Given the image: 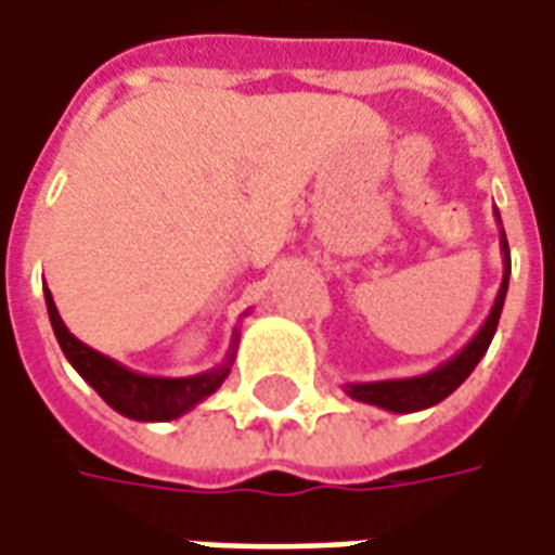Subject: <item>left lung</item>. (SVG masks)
Listing matches in <instances>:
<instances>
[{"mask_svg":"<svg viewBox=\"0 0 555 555\" xmlns=\"http://www.w3.org/2000/svg\"><path fill=\"white\" fill-rule=\"evenodd\" d=\"M495 222L502 224L499 210H495ZM499 246H502V267H505L502 270V285H499L490 315H487V321L480 324V331L472 336V343L463 351H456L451 360H444L441 366L424 372V375L387 378V382H351V385H345V393L351 399H358V402H370V405H378L385 412L397 414L421 412V409H429V405H436L444 397H451L453 390L472 375L480 358L487 354V348H490L495 336V327H499V315H502L507 294V276H511V251H507L505 228L499 231Z\"/></svg>","mask_w":555,"mask_h":555,"instance_id":"left-lung-1","label":"left lung"}]
</instances>
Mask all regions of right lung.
Here are the masks:
<instances>
[{
    "instance_id": "1",
    "label": "right lung",
    "mask_w": 555,
    "mask_h": 555,
    "mask_svg": "<svg viewBox=\"0 0 555 555\" xmlns=\"http://www.w3.org/2000/svg\"><path fill=\"white\" fill-rule=\"evenodd\" d=\"M44 300H48V315L56 333V343H60L62 354L68 358V363L80 372V378L87 382L99 397L119 412L122 417L131 421H173L180 414L192 412L197 402L216 393L222 382L231 372V363L237 358V339L240 333L234 331L231 339V351L228 358L216 366V370L197 372L189 378H162V375H143L134 372L122 363H116L114 358H107L102 351L89 348L87 343H80L75 333L65 327V321L60 318V309L53 304V294L44 288Z\"/></svg>"
}]
</instances>
